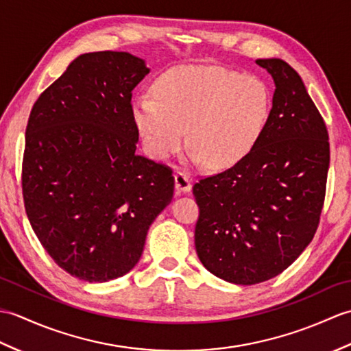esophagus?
Returning a JSON list of instances; mask_svg holds the SVG:
<instances>
[{
    "mask_svg": "<svg viewBox=\"0 0 351 351\" xmlns=\"http://www.w3.org/2000/svg\"><path fill=\"white\" fill-rule=\"evenodd\" d=\"M175 189L182 193H189L191 190V180L184 171H176L175 173Z\"/></svg>",
    "mask_w": 351,
    "mask_h": 351,
    "instance_id": "34e87169",
    "label": "esophagus"
}]
</instances>
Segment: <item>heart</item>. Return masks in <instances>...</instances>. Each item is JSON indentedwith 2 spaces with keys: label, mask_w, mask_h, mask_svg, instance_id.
Wrapping results in <instances>:
<instances>
[{
  "label": "heart",
  "mask_w": 351,
  "mask_h": 351,
  "mask_svg": "<svg viewBox=\"0 0 351 351\" xmlns=\"http://www.w3.org/2000/svg\"><path fill=\"white\" fill-rule=\"evenodd\" d=\"M155 99L138 96L132 114L147 152L175 155L189 134L191 156L211 169L241 161L267 128L271 93L263 80L217 66L185 64L154 86Z\"/></svg>",
  "instance_id": "obj_1"
}]
</instances>
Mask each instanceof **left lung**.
I'll return each instance as SVG.
<instances>
[{
	"label": "left lung",
	"mask_w": 351,
	"mask_h": 351,
	"mask_svg": "<svg viewBox=\"0 0 351 351\" xmlns=\"http://www.w3.org/2000/svg\"><path fill=\"white\" fill-rule=\"evenodd\" d=\"M274 81L258 145L193 187L196 252L217 278L255 285L280 274L314 238L330 162L326 123L303 81L280 58H259Z\"/></svg>",
	"instance_id": "1"
}]
</instances>
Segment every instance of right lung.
Wrapping results in <instances>:
<instances>
[{
	"mask_svg": "<svg viewBox=\"0 0 351 351\" xmlns=\"http://www.w3.org/2000/svg\"><path fill=\"white\" fill-rule=\"evenodd\" d=\"M147 73L130 52H87L43 90L28 117L27 217L54 263L81 280L128 273L173 197L171 169L136 152L131 98Z\"/></svg>",
	"mask_w": 351,
	"mask_h": 351,
	"instance_id": "obj_1",
	"label": "right lung"
}]
</instances>
